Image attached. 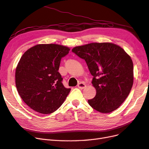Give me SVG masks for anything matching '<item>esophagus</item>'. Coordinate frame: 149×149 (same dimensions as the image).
<instances>
[{
  "label": "esophagus",
  "mask_w": 149,
  "mask_h": 149,
  "mask_svg": "<svg viewBox=\"0 0 149 149\" xmlns=\"http://www.w3.org/2000/svg\"><path fill=\"white\" fill-rule=\"evenodd\" d=\"M78 87L79 88V89H84L86 88V84L83 83H79L78 84Z\"/></svg>",
  "instance_id": "34e87169"
}]
</instances>
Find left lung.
Masks as SVG:
<instances>
[{"label":"left lung","instance_id":"1","mask_svg":"<svg viewBox=\"0 0 149 149\" xmlns=\"http://www.w3.org/2000/svg\"><path fill=\"white\" fill-rule=\"evenodd\" d=\"M72 52L86 62L93 76L96 94L88 103L93 109L109 113L127 97L133 85V63L130 56L111 43H92L76 47Z\"/></svg>","mask_w":149,"mask_h":149}]
</instances>
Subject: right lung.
I'll return each instance as SVG.
<instances>
[{
  "label": "right lung",
  "mask_w": 149,
  "mask_h": 149,
  "mask_svg": "<svg viewBox=\"0 0 149 149\" xmlns=\"http://www.w3.org/2000/svg\"><path fill=\"white\" fill-rule=\"evenodd\" d=\"M70 49L56 44L37 45L26 51L17 65L15 84L26 105L41 114H51L63 102L70 88L58 72L63 57Z\"/></svg>",
  "instance_id": "add662e5"
}]
</instances>
